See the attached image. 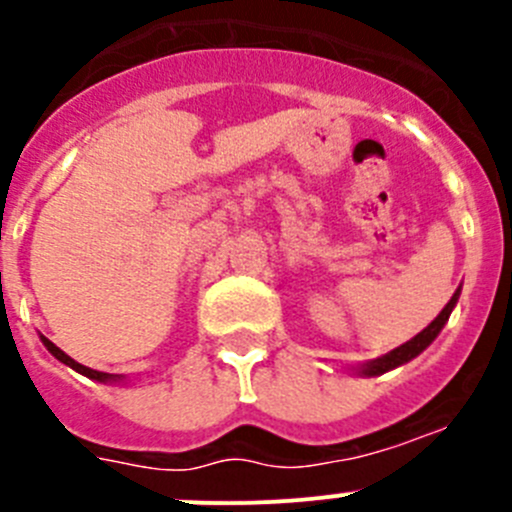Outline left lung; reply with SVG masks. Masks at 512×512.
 Returning <instances> with one entry per match:
<instances>
[{
	"label": "left lung",
	"instance_id": "8db88e82",
	"mask_svg": "<svg viewBox=\"0 0 512 512\" xmlns=\"http://www.w3.org/2000/svg\"><path fill=\"white\" fill-rule=\"evenodd\" d=\"M458 297H460V287H458V290H455V295L450 297L448 305H445L443 310H440V315L435 317V320L430 322V325L425 327L423 332H418V335H415L413 340L405 342V345H400V347H395V350H390L388 355H382V357H377V360H370V362H362V365H357L355 367L357 375H365V377L382 375V372L393 370V367H400V365H405V362L413 360V357H418L420 352H423L425 347H428L430 342H433L435 337L440 335V330H443L445 322H448L450 312H453V307L458 305Z\"/></svg>",
	"mask_w": 512,
	"mask_h": 512
}]
</instances>
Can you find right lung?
<instances>
[{
	"instance_id": "obj_1",
	"label": "right lung",
	"mask_w": 512,
	"mask_h": 512,
	"mask_svg": "<svg viewBox=\"0 0 512 512\" xmlns=\"http://www.w3.org/2000/svg\"><path fill=\"white\" fill-rule=\"evenodd\" d=\"M42 342H44V347H47V350L52 352V355L57 357L59 362L69 365V367H72V370H77L79 375L89 377V380H97V382H119V380H122V377H119V375H109V372H99V370H92V367H87V365H79L77 360H72V357H69L67 352L59 350V347L54 345L52 340H47V337H42Z\"/></svg>"
}]
</instances>
